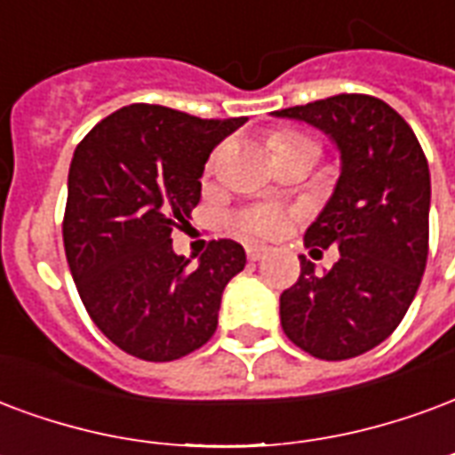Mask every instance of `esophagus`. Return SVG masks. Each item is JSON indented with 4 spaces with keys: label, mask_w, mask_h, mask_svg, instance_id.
Wrapping results in <instances>:
<instances>
[{
    "label": "esophagus",
    "mask_w": 455,
    "mask_h": 455,
    "mask_svg": "<svg viewBox=\"0 0 455 455\" xmlns=\"http://www.w3.org/2000/svg\"><path fill=\"white\" fill-rule=\"evenodd\" d=\"M245 253H248V260H262L265 255H267V248L265 245H248L245 248Z\"/></svg>",
    "instance_id": "esophagus-1"
}]
</instances>
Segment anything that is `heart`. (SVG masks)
I'll list each match as a JSON object with an SVG mask.
<instances>
[{
    "label": "heart",
    "mask_w": 455,
    "mask_h": 455,
    "mask_svg": "<svg viewBox=\"0 0 455 455\" xmlns=\"http://www.w3.org/2000/svg\"><path fill=\"white\" fill-rule=\"evenodd\" d=\"M311 142L304 134L284 132L272 137V149L275 154L282 149H289V147H296V144ZM294 217V212L282 207V204H258V207H251V210L241 212L234 221L236 231L245 234V236H279L284 228L289 227V221Z\"/></svg>",
    "instance_id": "obj_1"
}]
</instances>
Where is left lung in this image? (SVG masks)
Masks as SVG:
<instances>
[{"label": "left lung", "mask_w": 455, "mask_h": 455, "mask_svg": "<svg viewBox=\"0 0 455 455\" xmlns=\"http://www.w3.org/2000/svg\"><path fill=\"white\" fill-rule=\"evenodd\" d=\"M304 120L339 151V178L308 248L339 251L325 275L301 255V275L279 296L282 331L311 356L352 359L381 345L407 313L429 253V166L412 127L381 99L339 93L275 110Z\"/></svg>", "instance_id": "left-lung-1"}]
</instances>
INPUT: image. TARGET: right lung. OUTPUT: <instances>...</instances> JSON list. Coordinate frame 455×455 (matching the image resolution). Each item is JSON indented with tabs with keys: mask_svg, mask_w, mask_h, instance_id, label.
Instances as JSON below:
<instances>
[{
	"mask_svg": "<svg viewBox=\"0 0 455 455\" xmlns=\"http://www.w3.org/2000/svg\"><path fill=\"white\" fill-rule=\"evenodd\" d=\"M243 123L134 103L74 149L67 262L91 321L127 355L173 362L217 331L224 287L245 267L243 245L212 241L197 267H188L171 231L188 227L212 149Z\"/></svg>",
	"mask_w": 455,
	"mask_h": 455,
	"instance_id": "add662e5",
	"label": "right lung"
}]
</instances>
